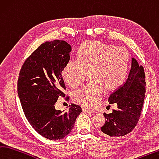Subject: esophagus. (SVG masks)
I'll return each mask as SVG.
<instances>
[{
  "label": "esophagus",
  "mask_w": 159,
  "mask_h": 159,
  "mask_svg": "<svg viewBox=\"0 0 159 159\" xmlns=\"http://www.w3.org/2000/svg\"><path fill=\"white\" fill-rule=\"evenodd\" d=\"M83 112H87V113H89V112H92V113L96 112L94 110H90V109H89V108H85V107L83 108Z\"/></svg>",
  "instance_id": "34e87169"
}]
</instances>
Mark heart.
I'll return each mask as SVG.
<instances>
[{
    "label": "heart",
    "mask_w": 159,
    "mask_h": 159,
    "mask_svg": "<svg viewBox=\"0 0 159 159\" xmlns=\"http://www.w3.org/2000/svg\"><path fill=\"white\" fill-rule=\"evenodd\" d=\"M77 56V59H70L64 66L63 80L70 87H77L89 72L91 81L75 91L73 99L85 106L96 107L105 88L114 90L123 84L128 73L129 55L122 47L87 41L78 49Z\"/></svg>",
    "instance_id": "heart-1"
}]
</instances>
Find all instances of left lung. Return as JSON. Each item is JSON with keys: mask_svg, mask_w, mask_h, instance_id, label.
Returning <instances> with one entry per match:
<instances>
[{"mask_svg": "<svg viewBox=\"0 0 159 159\" xmlns=\"http://www.w3.org/2000/svg\"><path fill=\"white\" fill-rule=\"evenodd\" d=\"M145 75L143 66L132 58L131 67L126 81L108 98L110 104L116 103L117 109L104 113L107 119L101 131L107 138H119L132 131L140 119L146 91Z\"/></svg>", "mask_w": 159, "mask_h": 159, "instance_id": "left-lung-1", "label": "left lung"}]
</instances>
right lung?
Returning <instances> with one entry per match:
<instances>
[{"label":"right lung","instance_id":"1","mask_svg":"<svg viewBox=\"0 0 159 159\" xmlns=\"http://www.w3.org/2000/svg\"><path fill=\"white\" fill-rule=\"evenodd\" d=\"M71 50L64 40L45 42L25 61L19 75L17 92L24 115L39 134L51 140L68 135L82 111L75 104L66 112L55 109L58 97L65 96L61 72Z\"/></svg>","mask_w":159,"mask_h":159}]
</instances>
